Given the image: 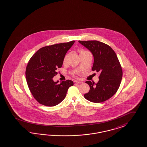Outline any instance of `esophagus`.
<instances>
[{"instance_id":"1","label":"esophagus","mask_w":147,"mask_h":147,"mask_svg":"<svg viewBox=\"0 0 147 147\" xmlns=\"http://www.w3.org/2000/svg\"><path fill=\"white\" fill-rule=\"evenodd\" d=\"M74 84H80V83H81V82L80 81H74Z\"/></svg>"}]
</instances>
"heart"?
<instances>
[{
	"label": "heart",
	"instance_id": "obj_1",
	"mask_svg": "<svg viewBox=\"0 0 147 147\" xmlns=\"http://www.w3.org/2000/svg\"><path fill=\"white\" fill-rule=\"evenodd\" d=\"M90 53L89 51H86V50H81L80 51V55L83 54H85V53ZM68 56L69 55H66L64 58V60H63V63L64 64H65L67 62V58H68Z\"/></svg>",
	"mask_w": 147,
	"mask_h": 147
}]
</instances>
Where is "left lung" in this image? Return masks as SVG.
Listing matches in <instances>:
<instances>
[{
    "label": "left lung",
    "mask_w": 147,
    "mask_h": 147,
    "mask_svg": "<svg viewBox=\"0 0 147 147\" xmlns=\"http://www.w3.org/2000/svg\"><path fill=\"white\" fill-rule=\"evenodd\" d=\"M94 57L92 71L100 72L98 83L86 82L90 87L84 96L88 101L102 102L113 96L120 86L123 72L115 52L109 45L98 41H78Z\"/></svg>",
    "instance_id": "8db88e82"
}]
</instances>
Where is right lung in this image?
<instances>
[{
    "label": "right lung",
    "mask_w": 147,
    "mask_h": 147,
    "mask_svg": "<svg viewBox=\"0 0 147 147\" xmlns=\"http://www.w3.org/2000/svg\"><path fill=\"white\" fill-rule=\"evenodd\" d=\"M75 41L44 47L33 55L28 63L26 76L28 86L34 98L47 106H55L66 97L69 88L74 85L71 80L59 83L53 77L61 67L66 53Z\"/></svg>",
    "instance_id": "right-lung-1"
}]
</instances>
